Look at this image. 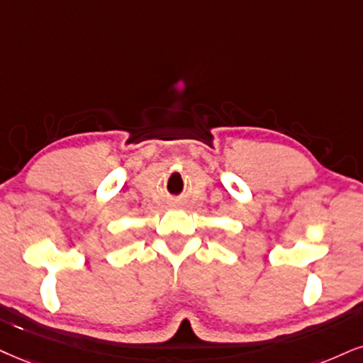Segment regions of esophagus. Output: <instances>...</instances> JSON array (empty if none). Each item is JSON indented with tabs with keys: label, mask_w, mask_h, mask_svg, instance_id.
Masks as SVG:
<instances>
[{
	"label": "esophagus",
	"mask_w": 363,
	"mask_h": 363,
	"mask_svg": "<svg viewBox=\"0 0 363 363\" xmlns=\"http://www.w3.org/2000/svg\"><path fill=\"white\" fill-rule=\"evenodd\" d=\"M169 207H180V202H178V200H172V202H169Z\"/></svg>",
	"instance_id": "esophagus-1"
}]
</instances>
